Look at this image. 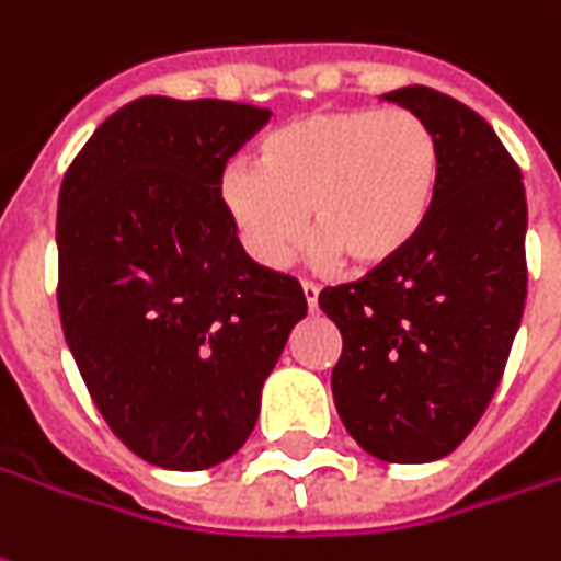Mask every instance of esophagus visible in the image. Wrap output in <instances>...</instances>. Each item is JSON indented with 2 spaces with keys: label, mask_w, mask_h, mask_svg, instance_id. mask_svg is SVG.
Segmentation results:
<instances>
[{
  "label": "esophagus",
  "mask_w": 561,
  "mask_h": 561,
  "mask_svg": "<svg viewBox=\"0 0 561 561\" xmlns=\"http://www.w3.org/2000/svg\"><path fill=\"white\" fill-rule=\"evenodd\" d=\"M304 297H307V307H310V312L319 310V285L304 282Z\"/></svg>",
  "instance_id": "34e87169"
}]
</instances>
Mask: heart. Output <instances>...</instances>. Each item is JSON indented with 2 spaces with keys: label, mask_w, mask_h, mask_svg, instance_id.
Returning a JSON list of instances; mask_svg holds the SVG:
<instances>
[{
  "label": "heart",
  "mask_w": 561,
  "mask_h": 561,
  "mask_svg": "<svg viewBox=\"0 0 561 561\" xmlns=\"http://www.w3.org/2000/svg\"><path fill=\"white\" fill-rule=\"evenodd\" d=\"M442 184L433 125L405 106L322 110L264 137L257 169L232 165L224 202L245 249L282 266L307 232L325 261L380 270L421 239Z\"/></svg>",
  "instance_id": "1"
}]
</instances>
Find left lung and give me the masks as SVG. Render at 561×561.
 Instances as JSON below:
<instances>
[{
	"label": "left lung",
	"instance_id": "8db88e82",
	"mask_svg": "<svg viewBox=\"0 0 561 561\" xmlns=\"http://www.w3.org/2000/svg\"><path fill=\"white\" fill-rule=\"evenodd\" d=\"M439 137V199L399 261L334 285L319 307L341 329L331 371L346 433L377 460L430 463L470 436L522 325L528 202L489 122L426 85L383 94Z\"/></svg>",
	"mask_w": 561,
	"mask_h": 561
}]
</instances>
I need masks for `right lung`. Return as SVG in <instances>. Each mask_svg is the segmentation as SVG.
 I'll list each match as a JSON object with an SVG mask.
<instances>
[{
  "label": "right lung",
  "instance_id": "right-lung-1",
  "mask_svg": "<svg viewBox=\"0 0 561 561\" xmlns=\"http://www.w3.org/2000/svg\"><path fill=\"white\" fill-rule=\"evenodd\" d=\"M236 101L137 98L76 152L57 196V307L110 430L162 470L232 457L307 316L300 282L251 261L220 193L270 122Z\"/></svg>",
  "mask_w": 561,
  "mask_h": 561
}]
</instances>
